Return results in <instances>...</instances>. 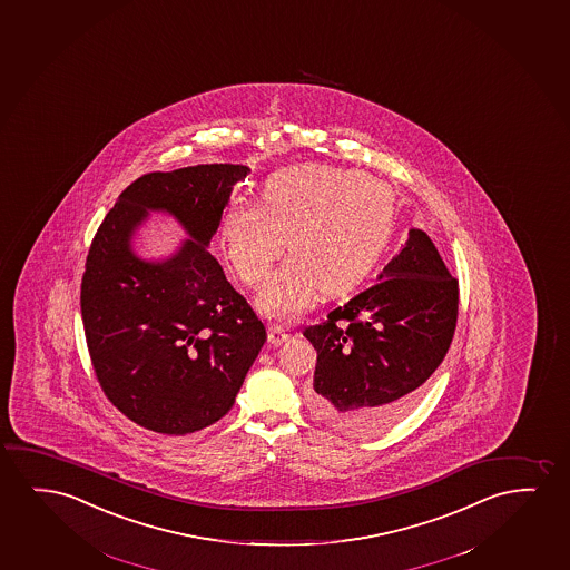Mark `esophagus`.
I'll return each mask as SVG.
<instances>
[{"label":"esophagus","instance_id":"obj_1","mask_svg":"<svg viewBox=\"0 0 570 570\" xmlns=\"http://www.w3.org/2000/svg\"><path fill=\"white\" fill-rule=\"evenodd\" d=\"M288 338V328L282 327V325H271V327H268V343L274 344V346L286 343Z\"/></svg>","mask_w":570,"mask_h":570}]
</instances>
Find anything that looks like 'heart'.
I'll list each match as a JSON object with an SVG mask.
<instances>
[{"instance_id":"heart-1","label":"heart","mask_w":570,"mask_h":570,"mask_svg":"<svg viewBox=\"0 0 570 570\" xmlns=\"http://www.w3.org/2000/svg\"><path fill=\"white\" fill-rule=\"evenodd\" d=\"M397 222L395 195L358 169L302 165L274 173L263 204L234 198L224 216L227 257L247 286L265 284L292 245L294 255L273 274L258 309L289 320L317 297L356 288L372 274Z\"/></svg>"}]
</instances>
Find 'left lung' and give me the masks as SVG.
I'll list each match as a JSON object with an SVG mask.
<instances>
[{
	"instance_id": "8db88e82",
	"label": "left lung",
	"mask_w": 570,
	"mask_h": 570,
	"mask_svg": "<svg viewBox=\"0 0 570 570\" xmlns=\"http://www.w3.org/2000/svg\"><path fill=\"white\" fill-rule=\"evenodd\" d=\"M460 286L434 243L411 229L377 281L304 336L317 351L307 405L352 436L403 421L452 344Z\"/></svg>"
}]
</instances>
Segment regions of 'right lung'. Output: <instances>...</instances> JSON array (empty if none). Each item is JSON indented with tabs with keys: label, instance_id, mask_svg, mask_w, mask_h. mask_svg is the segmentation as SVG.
I'll list each match as a JSON object with an SVG mask.
<instances>
[{
	"label": "right lung",
	"instance_id": "add662e5",
	"mask_svg": "<svg viewBox=\"0 0 570 570\" xmlns=\"http://www.w3.org/2000/svg\"><path fill=\"white\" fill-rule=\"evenodd\" d=\"M245 165L146 173L120 193L95 234L81 278V320L97 382L130 421L183 436L219 421L266 341L247 299L208 253ZM148 209L180 219L191 239L164 264L132 255Z\"/></svg>",
	"mask_w": 570,
	"mask_h": 570
}]
</instances>
